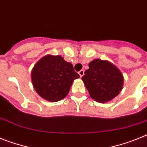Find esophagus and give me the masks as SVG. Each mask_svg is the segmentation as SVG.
<instances>
[{"label": "esophagus", "mask_w": 147, "mask_h": 147, "mask_svg": "<svg viewBox=\"0 0 147 147\" xmlns=\"http://www.w3.org/2000/svg\"><path fill=\"white\" fill-rule=\"evenodd\" d=\"M78 74H79L80 77H82L84 75V70H81V71H78Z\"/></svg>", "instance_id": "esophagus-1"}]
</instances>
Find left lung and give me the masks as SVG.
Segmentation results:
<instances>
[{
	"instance_id": "1",
	"label": "left lung",
	"mask_w": 147,
	"mask_h": 147,
	"mask_svg": "<svg viewBox=\"0 0 147 147\" xmlns=\"http://www.w3.org/2000/svg\"><path fill=\"white\" fill-rule=\"evenodd\" d=\"M92 99L105 103L117 96L122 90L124 78L120 70L108 60L95 59L81 78Z\"/></svg>"
}]
</instances>
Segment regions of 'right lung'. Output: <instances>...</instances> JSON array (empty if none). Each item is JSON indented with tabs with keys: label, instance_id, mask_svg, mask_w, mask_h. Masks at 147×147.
Returning a JSON list of instances; mask_svg holds the SVG:
<instances>
[{
	"label": "right lung",
	"instance_id": "1",
	"mask_svg": "<svg viewBox=\"0 0 147 147\" xmlns=\"http://www.w3.org/2000/svg\"><path fill=\"white\" fill-rule=\"evenodd\" d=\"M80 78L72 64L60 55H48L34 65L31 71L32 84L42 98L51 102L66 96L74 80Z\"/></svg>",
	"mask_w": 147,
	"mask_h": 147
}]
</instances>
